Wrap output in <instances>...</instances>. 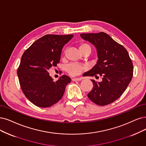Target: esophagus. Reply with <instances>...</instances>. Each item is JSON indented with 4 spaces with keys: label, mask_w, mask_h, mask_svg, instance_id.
Instances as JSON below:
<instances>
[{
    "label": "esophagus",
    "mask_w": 146,
    "mask_h": 146,
    "mask_svg": "<svg viewBox=\"0 0 146 146\" xmlns=\"http://www.w3.org/2000/svg\"><path fill=\"white\" fill-rule=\"evenodd\" d=\"M82 80V78H74L72 79L73 81H79V80Z\"/></svg>",
    "instance_id": "34e87169"
}]
</instances>
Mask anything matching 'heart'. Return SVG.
Listing matches in <instances>:
<instances>
[{"instance_id": "heart-1", "label": "heart", "mask_w": 146, "mask_h": 146, "mask_svg": "<svg viewBox=\"0 0 146 146\" xmlns=\"http://www.w3.org/2000/svg\"><path fill=\"white\" fill-rule=\"evenodd\" d=\"M79 50H82L85 48H90V46L87 44H81L79 46ZM85 69V67L81 64H76V63H72L69 64L66 67V71L67 73L71 75V76H77V75L80 74L82 72L83 70Z\"/></svg>"}]
</instances>
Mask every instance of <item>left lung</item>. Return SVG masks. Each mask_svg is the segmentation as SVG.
<instances>
[{"mask_svg":"<svg viewBox=\"0 0 146 146\" xmlns=\"http://www.w3.org/2000/svg\"><path fill=\"white\" fill-rule=\"evenodd\" d=\"M80 35L94 46L98 53L97 64L85 73V76L100 75L102 78L100 82L91 80L93 88L87 96L98 105L110 104L120 98L131 81L133 70L132 60L126 48L105 32Z\"/></svg>","mask_w":146,"mask_h":146,"instance_id":"8db88e82","label":"left lung"}]
</instances>
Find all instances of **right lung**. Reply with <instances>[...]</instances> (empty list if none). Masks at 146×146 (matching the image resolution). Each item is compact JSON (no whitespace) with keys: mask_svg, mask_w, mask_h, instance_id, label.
Here are the masks:
<instances>
[{"mask_svg":"<svg viewBox=\"0 0 146 146\" xmlns=\"http://www.w3.org/2000/svg\"><path fill=\"white\" fill-rule=\"evenodd\" d=\"M73 35H46L37 40L21 58L17 74L21 90L35 105L41 108L52 106L61 100L71 79L62 75L54 82L48 70L56 67L64 46Z\"/></svg>","mask_w":146,"mask_h":146,"instance_id":"1","label":"right lung"}]
</instances>
